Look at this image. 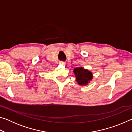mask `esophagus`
<instances>
[{
	"instance_id": "34e87169",
	"label": "esophagus",
	"mask_w": 132,
	"mask_h": 132,
	"mask_svg": "<svg viewBox=\"0 0 132 132\" xmlns=\"http://www.w3.org/2000/svg\"><path fill=\"white\" fill-rule=\"evenodd\" d=\"M60 64H62V65H64V64H65V62H60Z\"/></svg>"
}]
</instances>
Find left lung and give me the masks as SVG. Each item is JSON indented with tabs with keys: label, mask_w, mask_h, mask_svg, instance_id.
Instances as JSON below:
<instances>
[{
	"label": "left lung",
	"mask_w": 132,
	"mask_h": 132,
	"mask_svg": "<svg viewBox=\"0 0 132 132\" xmlns=\"http://www.w3.org/2000/svg\"><path fill=\"white\" fill-rule=\"evenodd\" d=\"M76 80L79 85L86 86L93 79V74L90 71L82 68H76L73 70Z\"/></svg>",
	"instance_id": "1"
}]
</instances>
